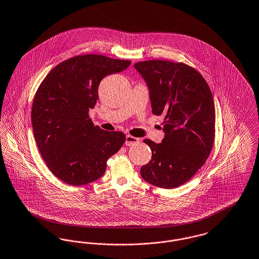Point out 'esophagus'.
<instances>
[{
	"mask_svg": "<svg viewBox=\"0 0 259 259\" xmlns=\"http://www.w3.org/2000/svg\"><path fill=\"white\" fill-rule=\"evenodd\" d=\"M139 143V139L136 137H133V136H131V135H127L126 136V141H125V145L126 146H133V145H135V144H137Z\"/></svg>",
	"mask_w": 259,
	"mask_h": 259,
	"instance_id": "obj_1",
	"label": "esophagus"
}]
</instances>
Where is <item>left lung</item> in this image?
<instances>
[{"label": "left lung", "instance_id": "obj_1", "mask_svg": "<svg viewBox=\"0 0 259 259\" xmlns=\"http://www.w3.org/2000/svg\"><path fill=\"white\" fill-rule=\"evenodd\" d=\"M134 67L150 92L152 113L164 116L161 143L144 140L152 154L141 176L159 188H177L196 174L212 150V94L200 73L185 63L155 60Z\"/></svg>", "mask_w": 259, "mask_h": 259}]
</instances>
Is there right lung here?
Listing matches in <instances>:
<instances>
[{"label": "right lung", "instance_id": "obj_1", "mask_svg": "<svg viewBox=\"0 0 259 259\" xmlns=\"http://www.w3.org/2000/svg\"><path fill=\"white\" fill-rule=\"evenodd\" d=\"M130 64L101 55L78 56L53 68L38 88L31 110L34 138L61 181L81 186L98 180L107 159L120 150L125 135L94 126L88 112L99 99L101 81Z\"/></svg>", "mask_w": 259, "mask_h": 259}]
</instances>
